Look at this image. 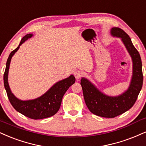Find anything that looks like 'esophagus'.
<instances>
[{
    "mask_svg": "<svg viewBox=\"0 0 146 146\" xmlns=\"http://www.w3.org/2000/svg\"><path fill=\"white\" fill-rule=\"evenodd\" d=\"M83 75V72L81 71H79V70H77V71H75L74 72V76L75 77V78L77 79V80H78V79H80L81 77Z\"/></svg>",
    "mask_w": 146,
    "mask_h": 146,
    "instance_id": "34e87169",
    "label": "esophagus"
}]
</instances>
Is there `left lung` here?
<instances>
[{"instance_id":"8db88e82","label":"left lung","mask_w":146,"mask_h":146,"mask_svg":"<svg viewBox=\"0 0 146 146\" xmlns=\"http://www.w3.org/2000/svg\"><path fill=\"white\" fill-rule=\"evenodd\" d=\"M110 33L120 38L132 59L133 75L129 88L120 95L111 96L100 91L86 78H82L80 84L88 110L98 116L111 118L128 111L135 104L143 85V73L141 57L129 35L116 27L112 28Z\"/></svg>"}]
</instances>
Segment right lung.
I'll return each instance as SVG.
<instances>
[{
	"label": "right lung",
	"mask_w": 146,
	"mask_h": 146,
	"mask_svg": "<svg viewBox=\"0 0 146 146\" xmlns=\"http://www.w3.org/2000/svg\"><path fill=\"white\" fill-rule=\"evenodd\" d=\"M33 36V34L25 35L21 40L18 47L15 50L12 51L9 56L4 73V86L7 94L8 99L12 106L17 111L20 112V113L29 118L38 120L51 117L57 113L60 108L61 102L64 93L66 92L68 88L75 83V78L74 75H71L68 78L56 82L43 95L35 99L22 101L17 99L12 93L8 83V74L10 63L12 57L19 50L20 45Z\"/></svg>",
	"instance_id": "right-lung-1"
}]
</instances>
